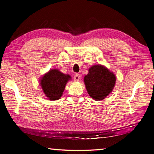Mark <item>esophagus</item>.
<instances>
[{
	"label": "esophagus",
	"mask_w": 154,
	"mask_h": 154,
	"mask_svg": "<svg viewBox=\"0 0 154 154\" xmlns=\"http://www.w3.org/2000/svg\"><path fill=\"white\" fill-rule=\"evenodd\" d=\"M80 77H81V75L79 74L76 73L74 75V77H73L74 81H75V82H78V81H79L80 79Z\"/></svg>",
	"instance_id": "34e87169"
}]
</instances>
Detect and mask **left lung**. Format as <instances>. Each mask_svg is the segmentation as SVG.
<instances>
[{
  "label": "left lung",
  "mask_w": 154,
  "mask_h": 154,
  "mask_svg": "<svg viewBox=\"0 0 154 154\" xmlns=\"http://www.w3.org/2000/svg\"><path fill=\"white\" fill-rule=\"evenodd\" d=\"M116 77L102 65H94L84 77L85 88L90 97L100 100L110 94L116 84Z\"/></svg>",
  "instance_id": "1"
}]
</instances>
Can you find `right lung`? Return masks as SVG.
Segmentation results:
<instances>
[{
    "mask_svg": "<svg viewBox=\"0 0 154 154\" xmlns=\"http://www.w3.org/2000/svg\"><path fill=\"white\" fill-rule=\"evenodd\" d=\"M71 78L69 75L53 69L44 75L41 79V86L49 100H56L61 97L66 83Z\"/></svg>",
    "mask_w": 154,
    "mask_h": 154,
    "instance_id": "1",
    "label": "right lung"
}]
</instances>
